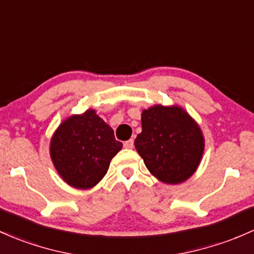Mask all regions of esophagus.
Returning <instances> with one entry per match:
<instances>
[{"instance_id":"esophagus-1","label":"esophagus","mask_w":254,"mask_h":254,"mask_svg":"<svg viewBox=\"0 0 254 254\" xmlns=\"http://www.w3.org/2000/svg\"><path fill=\"white\" fill-rule=\"evenodd\" d=\"M124 147L127 149H131L133 147V140H132V138H131V140H129V141H125L124 142Z\"/></svg>"}]
</instances>
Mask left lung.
<instances>
[{
  "label": "left lung",
  "mask_w": 254,
  "mask_h": 254,
  "mask_svg": "<svg viewBox=\"0 0 254 254\" xmlns=\"http://www.w3.org/2000/svg\"><path fill=\"white\" fill-rule=\"evenodd\" d=\"M142 131L135 148L160 182L180 185L199 168L205 137L199 124L181 106L154 105L141 114Z\"/></svg>",
  "instance_id": "left-lung-1"
}]
</instances>
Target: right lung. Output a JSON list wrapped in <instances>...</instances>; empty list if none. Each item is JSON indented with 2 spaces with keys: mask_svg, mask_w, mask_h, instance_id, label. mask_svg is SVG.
<instances>
[{
  "mask_svg": "<svg viewBox=\"0 0 254 254\" xmlns=\"http://www.w3.org/2000/svg\"><path fill=\"white\" fill-rule=\"evenodd\" d=\"M122 147L112 127L89 108L60 123L50 138L49 153L64 182L76 189H90L107 174Z\"/></svg>",
  "mask_w": 254,
  "mask_h": 254,
  "instance_id": "1",
  "label": "right lung"
}]
</instances>
